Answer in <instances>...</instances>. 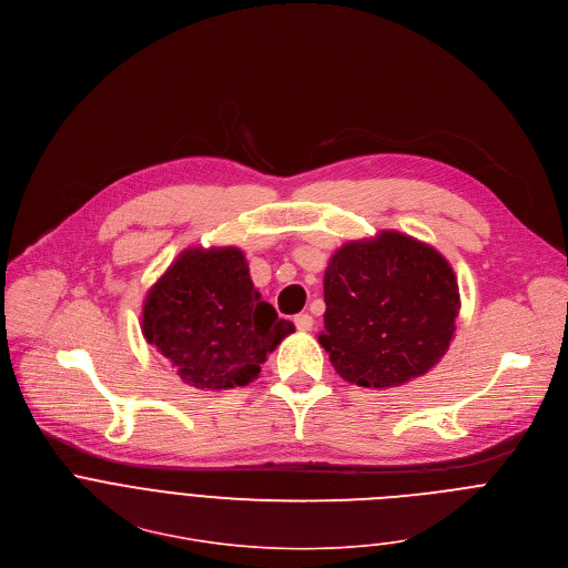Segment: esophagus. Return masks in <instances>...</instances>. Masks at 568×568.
Returning <instances> with one entry per match:
<instances>
[{"mask_svg":"<svg viewBox=\"0 0 568 568\" xmlns=\"http://www.w3.org/2000/svg\"><path fill=\"white\" fill-rule=\"evenodd\" d=\"M294 325H296V329H301V332H310L312 325H314V318H312L307 312H301V314L294 316Z\"/></svg>","mask_w":568,"mask_h":568,"instance_id":"esophagus-1","label":"esophagus"}]
</instances>
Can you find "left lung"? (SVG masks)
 Wrapping results in <instances>:
<instances>
[{"instance_id": "left-lung-1", "label": "left lung", "mask_w": 568, "mask_h": 568, "mask_svg": "<svg viewBox=\"0 0 568 568\" xmlns=\"http://www.w3.org/2000/svg\"><path fill=\"white\" fill-rule=\"evenodd\" d=\"M318 334L334 369L363 388H393L446 354L459 314L448 261L399 232L343 245L323 278Z\"/></svg>"}]
</instances>
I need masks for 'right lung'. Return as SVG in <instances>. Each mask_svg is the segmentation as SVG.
Masks as SVG:
<instances>
[{"instance_id":"1","label":"right lung","mask_w":568,"mask_h":568,"mask_svg":"<svg viewBox=\"0 0 568 568\" xmlns=\"http://www.w3.org/2000/svg\"><path fill=\"white\" fill-rule=\"evenodd\" d=\"M294 332L261 298L241 250H186L149 290L142 334L186 386L223 390L254 382Z\"/></svg>"}]
</instances>
